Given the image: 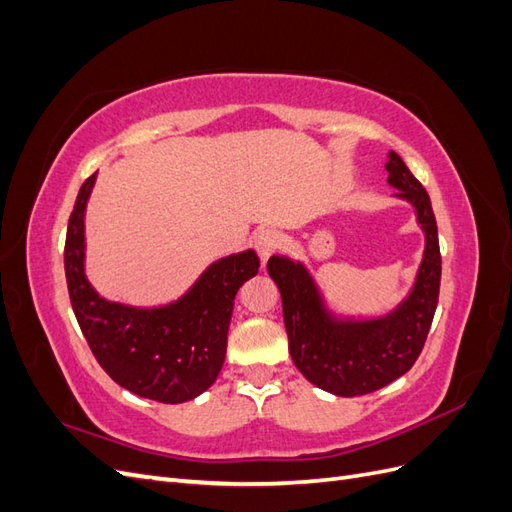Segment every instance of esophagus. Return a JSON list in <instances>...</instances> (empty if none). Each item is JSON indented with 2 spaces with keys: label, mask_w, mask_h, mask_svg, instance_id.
Masks as SVG:
<instances>
[{
  "label": "esophagus",
  "mask_w": 512,
  "mask_h": 512,
  "mask_svg": "<svg viewBox=\"0 0 512 512\" xmlns=\"http://www.w3.org/2000/svg\"><path fill=\"white\" fill-rule=\"evenodd\" d=\"M252 243H254V250L258 252V256L262 258V262H267L277 252V247H280V237H277L275 230L265 228V230L256 232Z\"/></svg>",
  "instance_id": "1"
}]
</instances>
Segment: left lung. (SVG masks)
Segmentation results:
<instances>
[{"label": "left lung", "instance_id": "8db88e82", "mask_svg": "<svg viewBox=\"0 0 512 512\" xmlns=\"http://www.w3.org/2000/svg\"><path fill=\"white\" fill-rule=\"evenodd\" d=\"M389 183L416 209L425 230V254L410 297L378 320L342 322L329 316L312 275L301 262L271 256L267 271L282 292L288 350L301 374L339 397L374 393L416 363L438 307L442 256L438 226L425 188L395 151L389 153Z\"/></svg>", "mask_w": 512, "mask_h": 512}]
</instances>
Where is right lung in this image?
Returning a JSON list of instances; mask_svg holds the SVG:
<instances>
[{
  "instance_id": "obj_1",
  "label": "right lung",
  "mask_w": 512,
  "mask_h": 512,
  "mask_svg": "<svg viewBox=\"0 0 512 512\" xmlns=\"http://www.w3.org/2000/svg\"><path fill=\"white\" fill-rule=\"evenodd\" d=\"M96 175L85 179L70 213L64 267L70 303L96 361L123 389L162 404L205 393L226 356L237 290L258 273L254 250L222 258L177 303L136 309L111 303L89 286L83 218Z\"/></svg>"
}]
</instances>
